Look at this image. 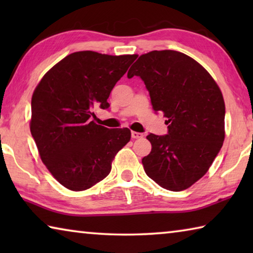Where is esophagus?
<instances>
[{"label": "esophagus", "mask_w": 253, "mask_h": 253, "mask_svg": "<svg viewBox=\"0 0 253 253\" xmlns=\"http://www.w3.org/2000/svg\"><path fill=\"white\" fill-rule=\"evenodd\" d=\"M143 134L142 132H137V131H131V138L134 139H138V138H143Z\"/></svg>", "instance_id": "1"}]
</instances>
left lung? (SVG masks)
I'll return each mask as SVG.
<instances>
[{
    "instance_id": "8db88e82",
    "label": "left lung",
    "mask_w": 253,
    "mask_h": 253,
    "mask_svg": "<svg viewBox=\"0 0 253 253\" xmlns=\"http://www.w3.org/2000/svg\"><path fill=\"white\" fill-rule=\"evenodd\" d=\"M140 77L153 109L169 131L149 134L152 151L142 163L147 176L166 190H186L208 172L224 140L225 105L219 85L204 68L178 51L142 54L127 77Z\"/></svg>"
}]
</instances>
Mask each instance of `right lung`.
I'll list each match as a JSON object with an SVG mask.
<instances>
[{
  "label": "right lung",
  "instance_id": "right-lung-1",
  "mask_svg": "<svg viewBox=\"0 0 253 253\" xmlns=\"http://www.w3.org/2000/svg\"><path fill=\"white\" fill-rule=\"evenodd\" d=\"M136 54L74 52L41 79L31 100L30 130L40 157L57 181L71 191L90 188L110 173L114 157L130 140L128 128L91 121Z\"/></svg>",
  "mask_w": 253,
  "mask_h": 253
}]
</instances>
